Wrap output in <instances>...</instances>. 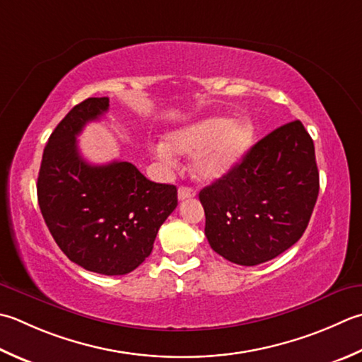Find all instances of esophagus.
<instances>
[{"instance_id":"esophagus-1","label":"esophagus","mask_w":362,"mask_h":362,"mask_svg":"<svg viewBox=\"0 0 362 362\" xmlns=\"http://www.w3.org/2000/svg\"><path fill=\"white\" fill-rule=\"evenodd\" d=\"M177 194H179L180 201H185V199H188V197H194L196 191L193 188H189V187H180L179 193H177Z\"/></svg>"}]
</instances>
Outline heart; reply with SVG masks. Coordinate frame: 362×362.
Masks as SVG:
<instances>
[{
  "mask_svg": "<svg viewBox=\"0 0 362 362\" xmlns=\"http://www.w3.org/2000/svg\"><path fill=\"white\" fill-rule=\"evenodd\" d=\"M254 139V125L247 119L210 116L166 134V144L157 146L158 158L174 163L177 153H196L193 171L197 179L214 180L237 165Z\"/></svg>",
  "mask_w": 362,
  "mask_h": 362,
  "instance_id": "obj_1",
  "label": "heart"
}]
</instances>
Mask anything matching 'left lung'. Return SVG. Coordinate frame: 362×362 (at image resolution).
Instances as JSON below:
<instances>
[{"label": "left lung", "instance_id": "obj_1", "mask_svg": "<svg viewBox=\"0 0 362 362\" xmlns=\"http://www.w3.org/2000/svg\"><path fill=\"white\" fill-rule=\"evenodd\" d=\"M314 141L300 120L278 127L205 187V237L237 265L264 264L295 245L318 196Z\"/></svg>", "mask_w": 362, "mask_h": 362}]
</instances>
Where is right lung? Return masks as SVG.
Returning <instances> with one entry per match:
<instances>
[{"mask_svg": "<svg viewBox=\"0 0 362 362\" xmlns=\"http://www.w3.org/2000/svg\"><path fill=\"white\" fill-rule=\"evenodd\" d=\"M108 97L78 103L56 127L42 155L37 201L56 245L84 270L133 272L151 256L160 226L177 207V188L155 183L129 161L89 165L76 136L108 111Z\"/></svg>", "mask_w": 362, "mask_h": 362, "instance_id": "1", "label": "right lung"}]
</instances>
